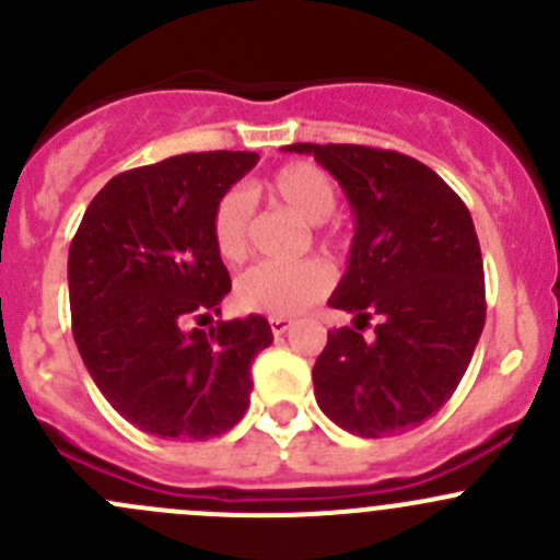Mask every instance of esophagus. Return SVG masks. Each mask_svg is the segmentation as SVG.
<instances>
[{"label": "esophagus", "mask_w": 560, "mask_h": 560, "mask_svg": "<svg viewBox=\"0 0 560 560\" xmlns=\"http://www.w3.org/2000/svg\"><path fill=\"white\" fill-rule=\"evenodd\" d=\"M292 325H295V322L287 319V316H270V330H273V336H284Z\"/></svg>", "instance_id": "34e87169"}]
</instances>
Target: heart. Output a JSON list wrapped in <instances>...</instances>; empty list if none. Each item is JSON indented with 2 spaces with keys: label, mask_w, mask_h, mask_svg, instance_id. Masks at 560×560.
<instances>
[{
  "label": "heart",
  "mask_w": 560,
  "mask_h": 560,
  "mask_svg": "<svg viewBox=\"0 0 560 560\" xmlns=\"http://www.w3.org/2000/svg\"><path fill=\"white\" fill-rule=\"evenodd\" d=\"M268 195L306 224H322L336 213L338 189L322 167L308 162L281 167L268 180ZM213 246L230 265L244 262L252 235V197L233 189L213 211ZM332 273L319 259L298 265H254L235 281V301L244 312L295 316L330 292Z\"/></svg>",
  "instance_id": "heart-1"
}]
</instances>
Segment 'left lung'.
I'll use <instances>...</instances> for the list:
<instances>
[{"mask_svg": "<svg viewBox=\"0 0 560 560\" xmlns=\"http://www.w3.org/2000/svg\"><path fill=\"white\" fill-rule=\"evenodd\" d=\"M341 184L354 213L349 262L327 306L354 327L327 332L314 363L319 409L382 439L422 425L460 385L485 327V270L460 197L398 151L292 143ZM377 319L375 338L362 327Z\"/></svg>", "mask_w": 560, "mask_h": 560, "instance_id": "left-lung-1", "label": "left lung"}]
</instances>
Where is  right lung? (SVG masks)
<instances>
[{"mask_svg":"<svg viewBox=\"0 0 560 560\" xmlns=\"http://www.w3.org/2000/svg\"><path fill=\"white\" fill-rule=\"evenodd\" d=\"M254 151H202L118 173L89 202L70 244L72 336L107 404L145 433L206 442L244 417L252 363L273 332L248 314L206 330L230 273L213 211L257 165Z\"/></svg>","mask_w":560,"mask_h":560,"instance_id":"add662e5","label":"right lung"}]
</instances>
